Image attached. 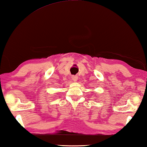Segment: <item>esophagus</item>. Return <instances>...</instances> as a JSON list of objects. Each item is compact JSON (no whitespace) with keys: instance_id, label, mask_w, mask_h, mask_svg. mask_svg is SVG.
Here are the masks:
<instances>
[{"instance_id":"1","label":"esophagus","mask_w":147,"mask_h":147,"mask_svg":"<svg viewBox=\"0 0 147 147\" xmlns=\"http://www.w3.org/2000/svg\"><path fill=\"white\" fill-rule=\"evenodd\" d=\"M71 79H72V80H73L74 81H77V80H78V76H73L71 77Z\"/></svg>"}]
</instances>
